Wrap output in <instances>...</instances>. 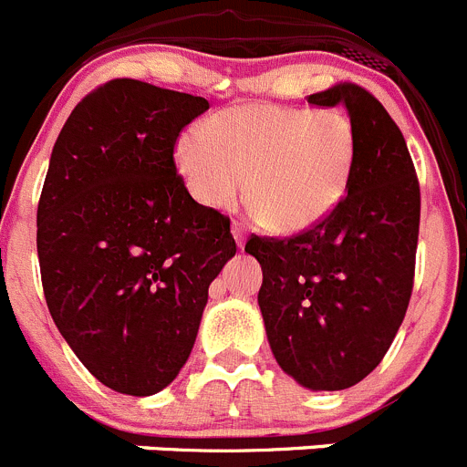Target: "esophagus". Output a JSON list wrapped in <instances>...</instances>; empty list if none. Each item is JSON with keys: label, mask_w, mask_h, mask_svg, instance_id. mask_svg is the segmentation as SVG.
<instances>
[{"label": "esophagus", "mask_w": 467, "mask_h": 467, "mask_svg": "<svg viewBox=\"0 0 467 467\" xmlns=\"http://www.w3.org/2000/svg\"><path fill=\"white\" fill-rule=\"evenodd\" d=\"M233 234L237 239V246L244 249V242H246V230H244L242 223H233Z\"/></svg>", "instance_id": "obj_1"}]
</instances>
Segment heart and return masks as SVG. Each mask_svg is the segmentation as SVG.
I'll return each instance as SVG.
<instances>
[{
	"mask_svg": "<svg viewBox=\"0 0 467 467\" xmlns=\"http://www.w3.org/2000/svg\"><path fill=\"white\" fill-rule=\"evenodd\" d=\"M176 171L209 209H230L246 192L272 233H305L333 212L354 162L351 125L337 111L251 104L213 113L179 137Z\"/></svg>",
	"mask_w": 467,
	"mask_h": 467,
	"instance_id": "obj_1",
	"label": "heart"
}]
</instances>
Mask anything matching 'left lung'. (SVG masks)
<instances>
[{"mask_svg":"<svg viewBox=\"0 0 467 467\" xmlns=\"http://www.w3.org/2000/svg\"><path fill=\"white\" fill-rule=\"evenodd\" d=\"M306 102L347 109V197L306 233L251 237L244 251L263 267L258 305L276 363L305 389L342 390L381 363L405 318L421 192L405 137L379 99L339 83Z\"/></svg>","mask_w":467,"mask_h":467,"instance_id":"left-lung-1","label":"left lung"}]
</instances>
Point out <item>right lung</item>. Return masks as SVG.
Masks as SVG:
<instances>
[{"label": "right lung", "mask_w": 467, "mask_h": 467, "mask_svg": "<svg viewBox=\"0 0 467 467\" xmlns=\"http://www.w3.org/2000/svg\"><path fill=\"white\" fill-rule=\"evenodd\" d=\"M207 109L116 78L77 104L50 153L36 209L46 305L88 372L125 396L176 379L209 284L237 251L230 218L176 174V137Z\"/></svg>", "instance_id": "1"}]
</instances>
